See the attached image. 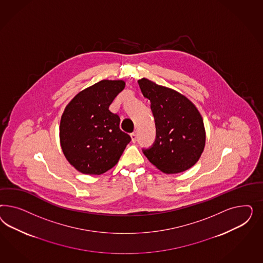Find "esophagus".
<instances>
[{
	"mask_svg": "<svg viewBox=\"0 0 263 263\" xmlns=\"http://www.w3.org/2000/svg\"><path fill=\"white\" fill-rule=\"evenodd\" d=\"M131 139H132V142H133V143L137 142V133H136V132H133V133L131 134Z\"/></svg>",
	"mask_w": 263,
	"mask_h": 263,
	"instance_id": "esophagus-1",
	"label": "esophagus"
}]
</instances>
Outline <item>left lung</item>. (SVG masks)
<instances>
[{"label": "left lung", "mask_w": 263, "mask_h": 263, "mask_svg": "<svg viewBox=\"0 0 263 263\" xmlns=\"http://www.w3.org/2000/svg\"><path fill=\"white\" fill-rule=\"evenodd\" d=\"M143 96L151 101L156 139L143 154L165 174H177L193 167L205 144L202 118L191 101L172 88L148 79L138 81Z\"/></svg>", "instance_id": "left-lung-1"}]
</instances>
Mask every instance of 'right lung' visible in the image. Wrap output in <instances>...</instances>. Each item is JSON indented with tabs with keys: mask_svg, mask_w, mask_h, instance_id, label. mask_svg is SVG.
I'll return each instance as SVG.
<instances>
[{
	"mask_svg": "<svg viewBox=\"0 0 263 263\" xmlns=\"http://www.w3.org/2000/svg\"><path fill=\"white\" fill-rule=\"evenodd\" d=\"M124 87L121 80H102L82 90L64 110L61 145L67 161L83 174L98 175L109 171L131 141L120 130L119 115L109 110Z\"/></svg>",
	"mask_w": 263,
	"mask_h": 263,
	"instance_id": "add662e5",
	"label": "right lung"
}]
</instances>
